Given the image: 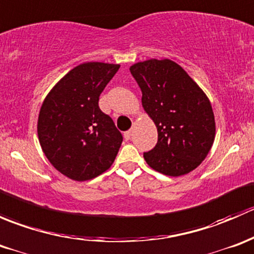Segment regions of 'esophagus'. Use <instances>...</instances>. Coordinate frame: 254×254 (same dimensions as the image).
I'll use <instances>...</instances> for the list:
<instances>
[{
    "label": "esophagus",
    "mask_w": 254,
    "mask_h": 254,
    "mask_svg": "<svg viewBox=\"0 0 254 254\" xmlns=\"http://www.w3.org/2000/svg\"><path fill=\"white\" fill-rule=\"evenodd\" d=\"M124 137H125V140H130V137H131V130H127V131H125Z\"/></svg>",
    "instance_id": "1"
}]
</instances>
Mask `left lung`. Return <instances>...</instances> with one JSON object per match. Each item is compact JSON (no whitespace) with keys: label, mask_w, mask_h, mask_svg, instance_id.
Segmentation results:
<instances>
[{"label":"left lung","mask_w":254,"mask_h":254,"mask_svg":"<svg viewBox=\"0 0 254 254\" xmlns=\"http://www.w3.org/2000/svg\"><path fill=\"white\" fill-rule=\"evenodd\" d=\"M142 92V108L157 127L158 141L143 153L152 170L171 177L188 175L211 150L215 117L203 89L170 59L130 66Z\"/></svg>","instance_id":"left-lung-1"}]
</instances>
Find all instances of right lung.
<instances>
[{
  "label": "right lung",
  "mask_w": 254,
  "mask_h": 254,
  "mask_svg": "<svg viewBox=\"0 0 254 254\" xmlns=\"http://www.w3.org/2000/svg\"><path fill=\"white\" fill-rule=\"evenodd\" d=\"M118 64L84 63L68 71L45 97L38 137L49 162L72 181L96 178L111 168L123 136L99 109V96Z\"/></svg>",
  "instance_id": "add662e5"
}]
</instances>
